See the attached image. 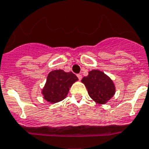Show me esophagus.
Masks as SVG:
<instances>
[{"label":"esophagus","instance_id":"esophagus-1","mask_svg":"<svg viewBox=\"0 0 149 149\" xmlns=\"http://www.w3.org/2000/svg\"><path fill=\"white\" fill-rule=\"evenodd\" d=\"M77 77H78V79L80 80V81H81V78H82V75L81 74H77Z\"/></svg>","mask_w":149,"mask_h":149}]
</instances>
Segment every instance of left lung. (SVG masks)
<instances>
[{
    "label": "left lung",
    "mask_w": 149,
    "mask_h": 149,
    "mask_svg": "<svg viewBox=\"0 0 149 149\" xmlns=\"http://www.w3.org/2000/svg\"><path fill=\"white\" fill-rule=\"evenodd\" d=\"M81 82L85 85L91 98L99 104L107 103L116 93L111 78L99 70L90 71L88 75L82 78Z\"/></svg>",
    "instance_id": "8db88e82"
}]
</instances>
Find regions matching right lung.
I'll list each match as a JSON object with an SVG mask.
<instances>
[{"instance_id":"add662e5","label":"right lung","mask_w":149,"mask_h":149,"mask_svg":"<svg viewBox=\"0 0 149 149\" xmlns=\"http://www.w3.org/2000/svg\"><path fill=\"white\" fill-rule=\"evenodd\" d=\"M78 78L72 72L54 70L49 73L42 94L46 101L55 104L63 100L67 97L69 88Z\"/></svg>"}]
</instances>
